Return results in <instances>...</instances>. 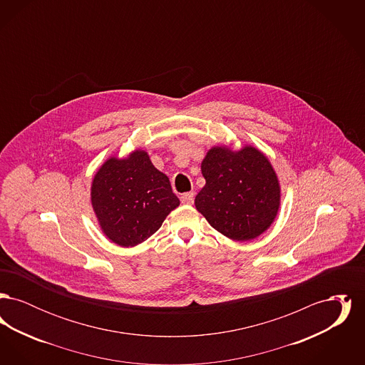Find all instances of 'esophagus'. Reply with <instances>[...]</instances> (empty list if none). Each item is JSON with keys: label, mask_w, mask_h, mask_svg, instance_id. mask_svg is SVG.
Returning <instances> with one entry per match:
<instances>
[{"label": "esophagus", "mask_w": 365, "mask_h": 365, "mask_svg": "<svg viewBox=\"0 0 365 365\" xmlns=\"http://www.w3.org/2000/svg\"><path fill=\"white\" fill-rule=\"evenodd\" d=\"M180 201L182 204H186V205H191L194 202V192H185L180 195Z\"/></svg>", "instance_id": "34e87169"}]
</instances>
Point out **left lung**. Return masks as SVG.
Returning <instances> with one entry per match:
<instances>
[{
  "instance_id": "left-lung-1",
  "label": "left lung",
  "mask_w": 365,
  "mask_h": 365,
  "mask_svg": "<svg viewBox=\"0 0 365 365\" xmlns=\"http://www.w3.org/2000/svg\"><path fill=\"white\" fill-rule=\"evenodd\" d=\"M205 186L195 208L209 225L234 241H250L272 225L280 207L278 176L268 157L246 145L209 149L201 163Z\"/></svg>"
}]
</instances>
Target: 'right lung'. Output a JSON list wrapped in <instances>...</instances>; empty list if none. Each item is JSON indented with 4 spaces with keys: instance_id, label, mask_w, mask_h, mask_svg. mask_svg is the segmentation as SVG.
<instances>
[{
    "instance_id": "1",
    "label": "right lung",
    "mask_w": 365,
    "mask_h": 365,
    "mask_svg": "<svg viewBox=\"0 0 365 365\" xmlns=\"http://www.w3.org/2000/svg\"><path fill=\"white\" fill-rule=\"evenodd\" d=\"M179 204L168 176L140 149L125 158H108L91 183V205L100 227L123 247L152 237Z\"/></svg>"
}]
</instances>
